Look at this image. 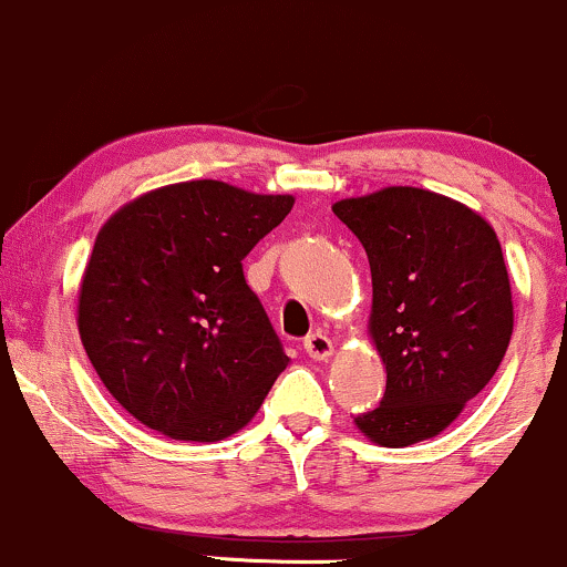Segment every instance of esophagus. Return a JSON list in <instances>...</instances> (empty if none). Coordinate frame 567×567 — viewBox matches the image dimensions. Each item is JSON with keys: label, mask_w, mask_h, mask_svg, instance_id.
<instances>
[{"label": "esophagus", "mask_w": 567, "mask_h": 567, "mask_svg": "<svg viewBox=\"0 0 567 567\" xmlns=\"http://www.w3.org/2000/svg\"><path fill=\"white\" fill-rule=\"evenodd\" d=\"M305 353H308L313 361H327L329 355L334 353V346L327 334L313 332L305 337Z\"/></svg>", "instance_id": "esophagus-1"}]
</instances>
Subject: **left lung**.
Listing matches in <instances>:
<instances>
[{"mask_svg":"<svg viewBox=\"0 0 567 567\" xmlns=\"http://www.w3.org/2000/svg\"><path fill=\"white\" fill-rule=\"evenodd\" d=\"M332 212L372 270L369 337L385 367L383 402L355 417L380 447L442 434L489 383L514 329L498 235L468 206L421 187H383Z\"/></svg>","mask_w":567,"mask_h":567,"instance_id":"1","label":"left lung"}]
</instances>
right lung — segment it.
Returning a JSON list of instances; mask_svg holds the SVG:
<instances>
[{"mask_svg": "<svg viewBox=\"0 0 567 567\" xmlns=\"http://www.w3.org/2000/svg\"><path fill=\"white\" fill-rule=\"evenodd\" d=\"M295 206L198 179L125 203L95 235L78 327L106 391L146 429L219 442L289 364L244 257Z\"/></svg>", "mask_w": 567, "mask_h": 567, "instance_id": "obj_1", "label": "right lung"}]
</instances>
